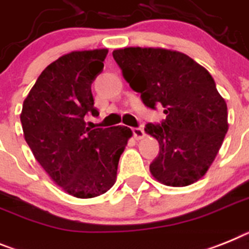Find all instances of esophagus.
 I'll list each match as a JSON object with an SVG mask.
<instances>
[{
	"mask_svg": "<svg viewBox=\"0 0 249 249\" xmlns=\"http://www.w3.org/2000/svg\"><path fill=\"white\" fill-rule=\"evenodd\" d=\"M132 132H133V137H135V140H137V141L145 137V131H143V128L136 127V128H132Z\"/></svg>",
	"mask_w": 249,
	"mask_h": 249,
	"instance_id": "1",
	"label": "esophagus"
}]
</instances>
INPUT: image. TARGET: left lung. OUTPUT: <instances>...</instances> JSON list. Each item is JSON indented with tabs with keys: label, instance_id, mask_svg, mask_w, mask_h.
<instances>
[{
	"label": "left lung",
	"instance_id": "left-lung-1",
	"mask_svg": "<svg viewBox=\"0 0 249 249\" xmlns=\"http://www.w3.org/2000/svg\"><path fill=\"white\" fill-rule=\"evenodd\" d=\"M129 87L145 106H162L166 118L148 123L160 154L150 173L167 186H188L212 166L228 131L227 103L207 69L186 54L162 48H124L112 53Z\"/></svg>",
	"mask_w": 249,
	"mask_h": 249
}]
</instances>
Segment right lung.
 I'll return each mask as SVG.
<instances>
[{"mask_svg": "<svg viewBox=\"0 0 249 249\" xmlns=\"http://www.w3.org/2000/svg\"><path fill=\"white\" fill-rule=\"evenodd\" d=\"M108 49L71 52L42 70L22 104L23 137L36 161L65 193L99 196L114 185L118 161L132 137L128 127L90 129L84 117L97 113L93 80Z\"/></svg>", "mask_w": 249, "mask_h": 249, "instance_id": "obj_1", "label": "right lung"}]
</instances>
